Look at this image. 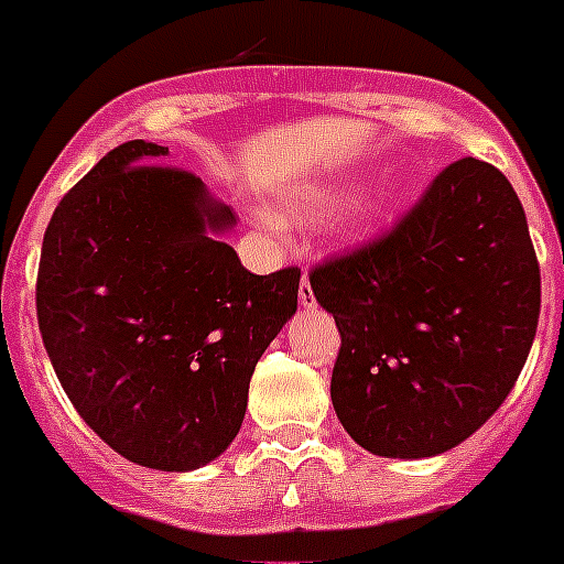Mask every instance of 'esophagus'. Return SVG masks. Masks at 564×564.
<instances>
[{"instance_id": "1", "label": "esophagus", "mask_w": 564, "mask_h": 564, "mask_svg": "<svg viewBox=\"0 0 564 564\" xmlns=\"http://www.w3.org/2000/svg\"><path fill=\"white\" fill-rule=\"evenodd\" d=\"M299 302L302 307H316V296H313V288H310V279L302 276V285H299Z\"/></svg>"}]
</instances>
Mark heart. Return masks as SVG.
I'll use <instances>...</instances> for the list:
<instances>
[{"instance_id": "1", "label": "heart", "mask_w": 564, "mask_h": 564, "mask_svg": "<svg viewBox=\"0 0 564 564\" xmlns=\"http://www.w3.org/2000/svg\"><path fill=\"white\" fill-rule=\"evenodd\" d=\"M338 200L335 189L329 187H316V189H302V193H293L282 200V206L276 209V218L282 224H302V220L322 218L324 212H329ZM391 206V193L389 189H380L375 195H366L360 198L352 209L346 212L344 229L349 237H366L369 231H375L380 226V220L386 218V212Z\"/></svg>"}]
</instances>
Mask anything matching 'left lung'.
<instances>
[{"label":"left lung","mask_w":564,"mask_h":564,"mask_svg":"<svg viewBox=\"0 0 564 564\" xmlns=\"http://www.w3.org/2000/svg\"><path fill=\"white\" fill-rule=\"evenodd\" d=\"M310 288L340 333L335 413L383 458L473 436L509 397L540 318L523 204L478 159L444 167L391 235L318 265Z\"/></svg>","instance_id":"8db88e82"}]
</instances>
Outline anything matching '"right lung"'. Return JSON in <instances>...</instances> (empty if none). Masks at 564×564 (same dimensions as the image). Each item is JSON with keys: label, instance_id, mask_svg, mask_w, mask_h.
<instances>
[{"label": "right lung", "instance_id": "1", "mask_svg": "<svg viewBox=\"0 0 564 564\" xmlns=\"http://www.w3.org/2000/svg\"><path fill=\"white\" fill-rule=\"evenodd\" d=\"M167 148H113L64 195L35 310L66 397L139 467L189 473L240 433L257 360L296 313L299 268L257 276L224 242L237 215Z\"/></svg>", "mask_w": 564, "mask_h": 564}]
</instances>
